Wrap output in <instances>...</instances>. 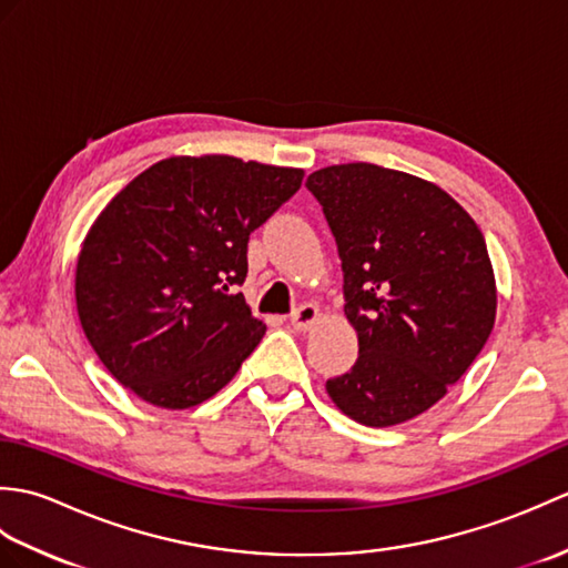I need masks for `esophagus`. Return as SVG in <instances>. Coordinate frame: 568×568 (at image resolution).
I'll list each match as a JSON object with an SVG mask.
<instances>
[{"label":"esophagus","mask_w":568,"mask_h":568,"mask_svg":"<svg viewBox=\"0 0 568 568\" xmlns=\"http://www.w3.org/2000/svg\"><path fill=\"white\" fill-rule=\"evenodd\" d=\"M320 320V310H317V305H312V303H305V305H300L293 315H291V324L295 329H310V327H315V322Z\"/></svg>","instance_id":"34e87169"}]
</instances>
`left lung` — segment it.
I'll return each mask as SVG.
<instances>
[{
  "instance_id": "obj_1",
  "label": "left lung",
  "mask_w": 568,
  "mask_h": 568,
  "mask_svg": "<svg viewBox=\"0 0 568 568\" xmlns=\"http://www.w3.org/2000/svg\"><path fill=\"white\" fill-rule=\"evenodd\" d=\"M344 273L358 358L327 381L344 415L400 425L442 400L488 342L496 277L486 239L437 185L373 163L307 178Z\"/></svg>"
}]
</instances>
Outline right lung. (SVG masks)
<instances>
[{
    "label": "right lung",
    "instance_id": "add662e5",
    "mask_svg": "<svg viewBox=\"0 0 568 568\" xmlns=\"http://www.w3.org/2000/svg\"><path fill=\"white\" fill-rule=\"evenodd\" d=\"M297 168L232 155L151 165L106 204L78 256L84 336L155 407L200 405L263 339L239 285L248 236L303 185Z\"/></svg>",
    "mask_w": 568,
    "mask_h": 568
}]
</instances>
